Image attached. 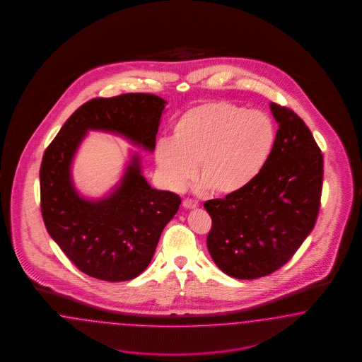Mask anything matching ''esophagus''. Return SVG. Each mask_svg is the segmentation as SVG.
<instances>
[{
	"instance_id": "1",
	"label": "esophagus",
	"mask_w": 362,
	"mask_h": 362,
	"mask_svg": "<svg viewBox=\"0 0 362 362\" xmlns=\"http://www.w3.org/2000/svg\"><path fill=\"white\" fill-rule=\"evenodd\" d=\"M183 207L187 209H195V207H197V203L195 200L185 199V200H183Z\"/></svg>"
}]
</instances>
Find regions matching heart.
Here are the masks:
<instances>
[{"label":"heart","instance_id":"1","mask_svg":"<svg viewBox=\"0 0 362 362\" xmlns=\"http://www.w3.org/2000/svg\"><path fill=\"white\" fill-rule=\"evenodd\" d=\"M276 142L272 119L257 110L226 100L206 102L183 112L173 139H160L155 162L165 185H185L195 174L214 194L247 188L268 163Z\"/></svg>","mask_w":362,"mask_h":362}]
</instances>
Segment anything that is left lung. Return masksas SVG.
<instances>
[{
    "instance_id": "8db88e82",
    "label": "left lung",
    "mask_w": 362,
    "mask_h": 362,
    "mask_svg": "<svg viewBox=\"0 0 362 362\" xmlns=\"http://www.w3.org/2000/svg\"><path fill=\"white\" fill-rule=\"evenodd\" d=\"M279 123L274 151L247 188L204 209L212 219L209 255L224 274L253 280L274 274L296 253L317 220L324 159L295 111L271 103Z\"/></svg>"
}]
</instances>
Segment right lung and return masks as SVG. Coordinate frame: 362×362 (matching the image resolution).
Segmentation results:
<instances>
[{"label": "right lung", "mask_w": 362, "mask_h": 362, "mask_svg": "<svg viewBox=\"0 0 362 362\" xmlns=\"http://www.w3.org/2000/svg\"><path fill=\"white\" fill-rule=\"evenodd\" d=\"M165 103L144 93L91 99L71 114L45 150L40 170L45 227L70 262L91 277L117 283L142 274L182 200L151 188L136 153L109 197L83 199L70 175L74 153L88 130L121 134L153 151Z\"/></svg>", "instance_id": "right-lung-1"}]
</instances>
